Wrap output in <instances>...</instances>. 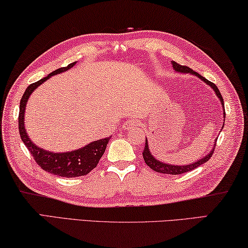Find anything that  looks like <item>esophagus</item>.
<instances>
[{"mask_svg": "<svg viewBox=\"0 0 248 248\" xmlns=\"http://www.w3.org/2000/svg\"><path fill=\"white\" fill-rule=\"evenodd\" d=\"M137 125H138V121H137L136 119H131V120H127V121H124V130H133V129H135Z\"/></svg>", "mask_w": 248, "mask_h": 248, "instance_id": "esophagus-1", "label": "esophagus"}]
</instances>
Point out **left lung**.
Masks as SVG:
<instances>
[{
  "label": "left lung",
  "instance_id": "left-lung-1",
  "mask_svg": "<svg viewBox=\"0 0 248 248\" xmlns=\"http://www.w3.org/2000/svg\"><path fill=\"white\" fill-rule=\"evenodd\" d=\"M172 64V68L174 69V72L176 73H181V74H190V75H194L199 78V79H201L202 81L205 82L206 85H209L210 87L214 90L216 97L218 98L219 103L222 105V108H223V117H224V121H225V109H224V100H223V97L221 95V93H219L218 88L216 87L215 84L213 82H211L206 79V78L202 77L201 75L198 74L196 72H194L193 69L186 67V66H182V65H179L176 62H171ZM224 127V125H223ZM222 127V129H223ZM221 129V130H222ZM216 140V139H215ZM216 142V141H215ZM214 148H215V144L214 147L212 148V150L207 153L205 156H203V158L199 159L194 161V162H192L190 164H183V166H178V164H170V163H166V162H162V161H160L155 158V155H152V152L150 150V148H149V142H148V139L145 138V144H144V149H143V159H144V162L147 163L148 167H150L153 171L155 172H159V173H164V174H182V173H186V172L188 171H192L194 170L195 168H198L201 166V164L205 163L206 161H209V159L213 155V151H214Z\"/></svg>",
  "mask_w": 248,
  "mask_h": 248
}]
</instances>
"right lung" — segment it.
I'll list each match as a JSON object with an SVG mask.
<instances>
[{
	"instance_id": "obj_1",
	"label": "right lung",
	"mask_w": 248,
	"mask_h": 248,
	"mask_svg": "<svg viewBox=\"0 0 248 248\" xmlns=\"http://www.w3.org/2000/svg\"><path fill=\"white\" fill-rule=\"evenodd\" d=\"M76 65V62L69 64L67 67H62L53 73L47 75L46 77L42 78L34 84H31L29 87L26 88L25 93H23V97L19 103V115H18V129L19 135H21V139L29 151L32 153L33 158L36 161L37 164L41 167L43 170L49 173L62 176V178H76V176H81L88 174L93 169L97 167L98 162L101 156H103L104 152L106 150V147L109 142L110 138L99 139L97 141H93L85 147L76 149L73 151H66V152H50L44 150L43 148L37 147L31 138L27 135L25 129V109L27 101H29L31 95L36 88H38L43 82H45L48 78L55 75L62 74L66 72V70L70 69Z\"/></svg>"
}]
</instances>
